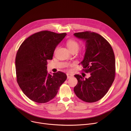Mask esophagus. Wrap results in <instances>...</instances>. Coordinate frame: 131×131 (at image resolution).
<instances>
[{
  "instance_id": "34e87169",
  "label": "esophagus",
  "mask_w": 131,
  "mask_h": 131,
  "mask_svg": "<svg viewBox=\"0 0 131 131\" xmlns=\"http://www.w3.org/2000/svg\"><path fill=\"white\" fill-rule=\"evenodd\" d=\"M67 78H68V79H70V78H72V77H73V74H70V73H67Z\"/></svg>"
}]
</instances>
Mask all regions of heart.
<instances>
[{
    "label": "heart",
    "instance_id": "1",
    "mask_svg": "<svg viewBox=\"0 0 131 131\" xmlns=\"http://www.w3.org/2000/svg\"><path fill=\"white\" fill-rule=\"evenodd\" d=\"M66 44L67 47L71 52H73L74 51H78L80 48V43L77 40L73 39H69L67 41Z\"/></svg>",
    "mask_w": 131,
    "mask_h": 131
}]
</instances>
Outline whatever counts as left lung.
Wrapping results in <instances>:
<instances>
[{"instance_id": "8db88e82", "label": "left lung", "mask_w": 131, "mask_h": 131, "mask_svg": "<svg viewBox=\"0 0 131 131\" xmlns=\"http://www.w3.org/2000/svg\"><path fill=\"white\" fill-rule=\"evenodd\" d=\"M74 35L86 41V52L81 64L83 71L90 73L88 79L74 75L78 83L74 88L76 95L86 102L101 99L111 86L115 75V59L113 49L100 35L90 31Z\"/></svg>"}]
</instances>
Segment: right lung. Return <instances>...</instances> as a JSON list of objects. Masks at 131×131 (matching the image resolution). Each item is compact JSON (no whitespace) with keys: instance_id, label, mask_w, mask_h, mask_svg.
<instances>
[{"instance_id":"add662e5","label":"right lung","mask_w":131,"mask_h":131,"mask_svg":"<svg viewBox=\"0 0 131 131\" xmlns=\"http://www.w3.org/2000/svg\"><path fill=\"white\" fill-rule=\"evenodd\" d=\"M67 35L45 30L27 38L16 54L17 81L31 100L44 103L53 99L67 77L61 71L53 75L47 71L48 60L52 59L57 46Z\"/></svg>"}]
</instances>
